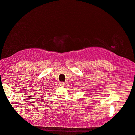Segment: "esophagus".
Wrapping results in <instances>:
<instances>
[{"instance_id":"34e87169","label":"esophagus","mask_w":135,"mask_h":135,"mask_svg":"<svg viewBox=\"0 0 135 135\" xmlns=\"http://www.w3.org/2000/svg\"><path fill=\"white\" fill-rule=\"evenodd\" d=\"M65 84H66V83H64V82H60L59 83V85L60 86H64Z\"/></svg>"}]
</instances>
